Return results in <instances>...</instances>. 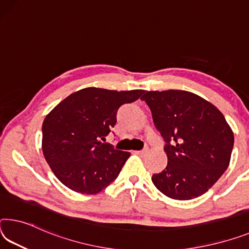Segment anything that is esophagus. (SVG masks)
<instances>
[{"label": "esophagus", "instance_id": "34e87169", "mask_svg": "<svg viewBox=\"0 0 249 249\" xmlns=\"http://www.w3.org/2000/svg\"><path fill=\"white\" fill-rule=\"evenodd\" d=\"M137 155H141V156H143V155H145L146 153H147V151H146V149H144V151H136L135 152Z\"/></svg>", "mask_w": 249, "mask_h": 249}]
</instances>
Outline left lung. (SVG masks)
Returning <instances> with one entry per match:
<instances>
[{
	"label": "left lung",
	"mask_w": 249,
	"mask_h": 249,
	"mask_svg": "<svg viewBox=\"0 0 249 249\" xmlns=\"http://www.w3.org/2000/svg\"><path fill=\"white\" fill-rule=\"evenodd\" d=\"M141 100L166 142L167 166L153 175L154 185L173 199L205 194L227 169L234 146V133L222 112L187 90H149Z\"/></svg>",
	"instance_id": "8db88e82"
}]
</instances>
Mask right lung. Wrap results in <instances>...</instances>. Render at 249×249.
Returning <instances> with one entry per match:
<instances>
[{
    "label": "right lung",
    "mask_w": 249,
    "mask_h": 249,
    "mask_svg": "<svg viewBox=\"0 0 249 249\" xmlns=\"http://www.w3.org/2000/svg\"><path fill=\"white\" fill-rule=\"evenodd\" d=\"M144 89L86 88L74 92L47 114L42 149L57 179L72 191L94 195L120 174L131 153L103 143L123 104L139 100Z\"/></svg>",
    "instance_id": "1"
}]
</instances>
